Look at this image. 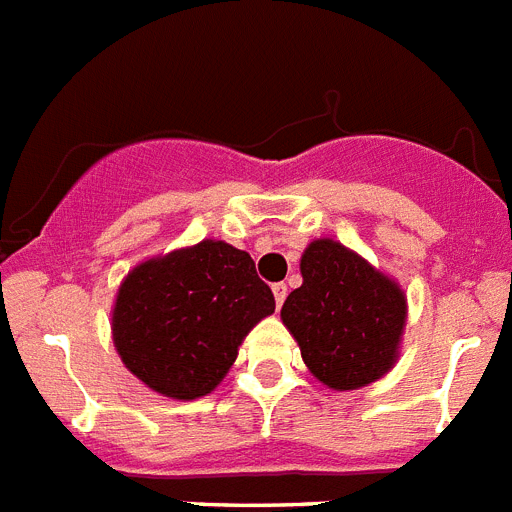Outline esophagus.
<instances>
[{
  "mask_svg": "<svg viewBox=\"0 0 512 512\" xmlns=\"http://www.w3.org/2000/svg\"><path fill=\"white\" fill-rule=\"evenodd\" d=\"M271 292H274V300H277V307H282L284 300H287V284L277 282V284H274V287H271Z\"/></svg>",
  "mask_w": 512,
  "mask_h": 512,
  "instance_id": "1",
  "label": "esophagus"
}]
</instances>
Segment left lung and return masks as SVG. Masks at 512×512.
Masks as SVG:
<instances>
[{"instance_id":"8db88e82","label":"left lung","mask_w":512,"mask_h":512,"mask_svg":"<svg viewBox=\"0 0 512 512\" xmlns=\"http://www.w3.org/2000/svg\"><path fill=\"white\" fill-rule=\"evenodd\" d=\"M302 287L289 292L282 323L310 374L336 392L377 382L400 359L408 297L400 282L333 238L307 243Z\"/></svg>"}]
</instances>
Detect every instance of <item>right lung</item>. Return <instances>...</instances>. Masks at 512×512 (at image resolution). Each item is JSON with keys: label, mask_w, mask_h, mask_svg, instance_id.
I'll list each match as a JSON object with an SVG mask.
<instances>
[{"label": "right lung", "mask_w": 512, "mask_h": 512, "mask_svg": "<svg viewBox=\"0 0 512 512\" xmlns=\"http://www.w3.org/2000/svg\"><path fill=\"white\" fill-rule=\"evenodd\" d=\"M271 312L274 295L251 256L205 238L125 274L112 305V343L148 390L187 402L223 382L243 338Z\"/></svg>", "instance_id": "obj_1"}]
</instances>
